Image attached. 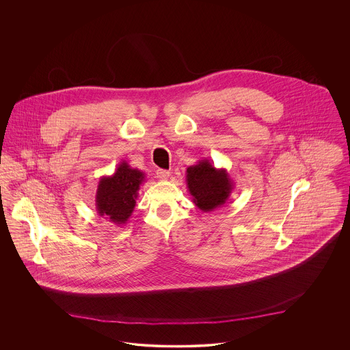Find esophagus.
I'll list each match as a JSON object with an SVG mask.
<instances>
[{
    "instance_id": "1",
    "label": "esophagus",
    "mask_w": 350,
    "mask_h": 350,
    "mask_svg": "<svg viewBox=\"0 0 350 350\" xmlns=\"http://www.w3.org/2000/svg\"><path fill=\"white\" fill-rule=\"evenodd\" d=\"M156 176H157L159 180H167L169 176H170V172L165 170V169H157Z\"/></svg>"
}]
</instances>
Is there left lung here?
I'll list each match as a JSON object with an SVG mask.
<instances>
[{
	"label": "left lung",
	"mask_w": 350,
	"mask_h": 350,
	"mask_svg": "<svg viewBox=\"0 0 350 350\" xmlns=\"http://www.w3.org/2000/svg\"><path fill=\"white\" fill-rule=\"evenodd\" d=\"M186 183L193 203L203 213L221 207L233 190V181L227 170L217 169L207 159L186 169Z\"/></svg>",
	"instance_id": "1"
}]
</instances>
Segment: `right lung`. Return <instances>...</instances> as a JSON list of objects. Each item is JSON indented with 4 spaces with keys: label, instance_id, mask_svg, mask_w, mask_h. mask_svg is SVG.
<instances>
[{
    "label": "right lung",
    "instance_id": "add662e5",
    "mask_svg": "<svg viewBox=\"0 0 350 350\" xmlns=\"http://www.w3.org/2000/svg\"><path fill=\"white\" fill-rule=\"evenodd\" d=\"M146 173L122 161L111 176L100 177L96 193V210L100 217L123 226L133 215L140 185Z\"/></svg>",
    "mask_w": 350,
    "mask_h": 350
}]
</instances>
